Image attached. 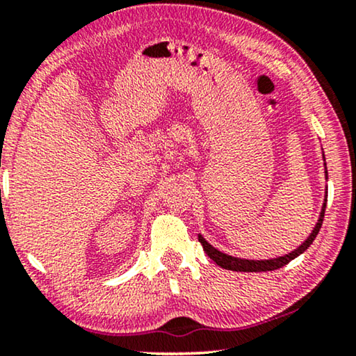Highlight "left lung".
<instances>
[{"mask_svg": "<svg viewBox=\"0 0 356 356\" xmlns=\"http://www.w3.org/2000/svg\"><path fill=\"white\" fill-rule=\"evenodd\" d=\"M325 175H327V170H325ZM325 178H327V177H325ZM325 197H327V193H325ZM325 204H327V199H324L323 209H321L319 220H318V223H316L314 230L311 232V235L306 238V240L301 243V245L296 248V250H293V251L289 252V254H285V256L274 257V259L252 261V259H241V257H233L230 254H225V252L216 250V248H213L212 245H209V243L204 240L201 235H199V243H201V245H202L204 251L207 252V256L211 257V259L216 262L217 266H220V267H223V269H227V270H236V272H267V270L280 269V267H284L285 264H289L290 261H293L295 257H298L300 254H303V252L311 246V243L314 241V238L318 236V233L321 230V225H323V220H324Z\"/></svg>", "mask_w": 356, "mask_h": 356, "instance_id": "left-lung-1", "label": "left lung"}]
</instances>
